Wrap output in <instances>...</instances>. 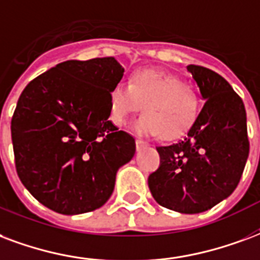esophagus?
Wrapping results in <instances>:
<instances>
[{"label": "esophagus", "mask_w": 260, "mask_h": 260, "mask_svg": "<svg viewBox=\"0 0 260 260\" xmlns=\"http://www.w3.org/2000/svg\"><path fill=\"white\" fill-rule=\"evenodd\" d=\"M146 146V142H143L142 139H136V147H138V150L142 149V147H145Z\"/></svg>", "instance_id": "1"}]
</instances>
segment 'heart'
<instances>
[{"label":"heart","mask_w":260,"mask_h":260,"mask_svg":"<svg viewBox=\"0 0 260 260\" xmlns=\"http://www.w3.org/2000/svg\"><path fill=\"white\" fill-rule=\"evenodd\" d=\"M109 101L113 124L124 126L128 117L143 104V115L136 122V131L165 139L186 132L199 113V98L180 78L147 69L135 71L129 84H115Z\"/></svg>","instance_id":"1"}]
</instances>
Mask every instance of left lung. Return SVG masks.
Masks as SVG:
<instances>
[{
    "label": "left lung",
    "instance_id": "obj_1",
    "mask_svg": "<svg viewBox=\"0 0 260 260\" xmlns=\"http://www.w3.org/2000/svg\"><path fill=\"white\" fill-rule=\"evenodd\" d=\"M205 101L183 139L159 146L149 189L159 205L180 213L208 211L228 199L245 168L249 142L241 98L218 73L189 64Z\"/></svg>",
    "mask_w": 260,
    "mask_h": 260
}]
</instances>
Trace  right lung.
Segmentation results:
<instances>
[{
  "label": "right lung",
  "instance_id": "obj_1",
  "mask_svg": "<svg viewBox=\"0 0 260 260\" xmlns=\"http://www.w3.org/2000/svg\"><path fill=\"white\" fill-rule=\"evenodd\" d=\"M124 76L114 57L67 60L23 89L11 122L15 165L42 205L78 215L105 205L135 139L110 120V91Z\"/></svg>",
  "mask_w": 260,
  "mask_h": 260
}]
</instances>
